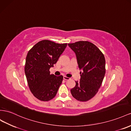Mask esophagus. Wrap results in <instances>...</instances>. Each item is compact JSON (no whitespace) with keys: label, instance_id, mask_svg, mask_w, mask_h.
I'll use <instances>...</instances> for the list:
<instances>
[{"label":"esophagus","instance_id":"34e87169","mask_svg":"<svg viewBox=\"0 0 131 131\" xmlns=\"http://www.w3.org/2000/svg\"><path fill=\"white\" fill-rule=\"evenodd\" d=\"M63 79H64V80H69V79H70V78L67 77H66V76H64V77H63Z\"/></svg>","mask_w":131,"mask_h":131}]
</instances>
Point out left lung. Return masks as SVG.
Listing matches in <instances>:
<instances>
[{"label": "left lung", "mask_w": 131, "mask_h": 131, "mask_svg": "<svg viewBox=\"0 0 131 131\" xmlns=\"http://www.w3.org/2000/svg\"><path fill=\"white\" fill-rule=\"evenodd\" d=\"M75 53L80 72V82L70 90L72 96L80 101H87L96 94L105 74V59L104 54L96 46L88 41L68 43Z\"/></svg>", "instance_id": "obj_1"}]
</instances>
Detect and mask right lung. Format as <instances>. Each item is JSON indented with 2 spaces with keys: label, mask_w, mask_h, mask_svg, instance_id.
<instances>
[{
  "label": "right lung",
  "mask_w": 131,
  "mask_h": 131,
  "mask_svg": "<svg viewBox=\"0 0 131 131\" xmlns=\"http://www.w3.org/2000/svg\"><path fill=\"white\" fill-rule=\"evenodd\" d=\"M67 45L44 40L28 52L25 73L29 89L37 99L48 101L57 94L63 77L50 74L49 69L57 63Z\"/></svg>",
  "instance_id": "add662e5"
}]
</instances>
